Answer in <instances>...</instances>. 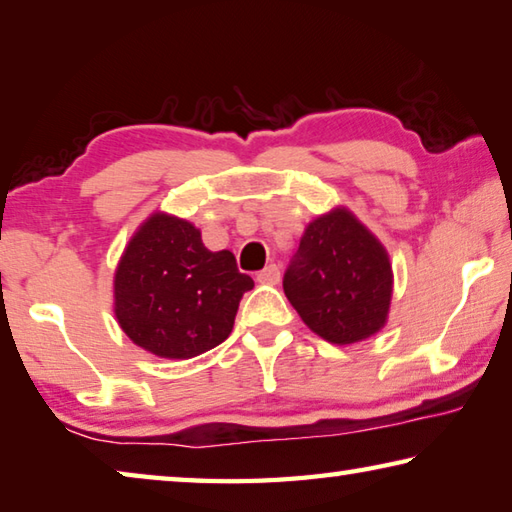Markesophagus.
<instances>
[{
	"label": "esophagus",
	"instance_id": "esophagus-1",
	"mask_svg": "<svg viewBox=\"0 0 512 512\" xmlns=\"http://www.w3.org/2000/svg\"><path fill=\"white\" fill-rule=\"evenodd\" d=\"M257 282L277 284V282H280V268H277L275 264H268L266 268H262V271L257 273Z\"/></svg>",
	"mask_w": 512,
	"mask_h": 512
}]
</instances>
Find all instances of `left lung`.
<instances>
[{"instance_id":"obj_1","label":"left lung","mask_w":512,"mask_h":512,"mask_svg":"<svg viewBox=\"0 0 512 512\" xmlns=\"http://www.w3.org/2000/svg\"><path fill=\"white\" fill-rule=\"evenodd\" d=\"M282 287L309 329L348 345L384 327L393 271L384 246L348 210H334L307 225Z\"/></svg>"}]
</instances>
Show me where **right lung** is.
I'll list each match as a JSON object with an SVG mask.
<instances>
[{
  "label": "right lung",
  "mask_w": 512,
  "mask_h": 512,
  "mask_svg": "<svg viewBox=\"0 0 512 512\" xmlns=\"http://www.w3.org/2000/svg\"><path fill=\"white\" fill-rule=\"evenodd\" d=\"M255 287L230 250L212 253L192 223L153 214L128 244L115 275V314L135 345L164 359L216 348Z\"/></svg>",
  "instance_id": "1"
}]
</instances>
